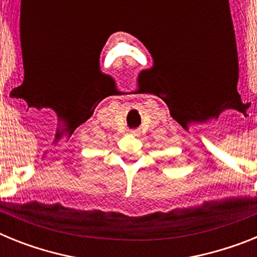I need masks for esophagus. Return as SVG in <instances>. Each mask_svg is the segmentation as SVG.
Here are the masks:
<instances>
[{
    "label": "esophagus",
    "mask_w": 257,
    "mask_h": 257,
    "mask_svg": "<svg viewBox=\"0 0 257 257\" xmlns=\"http://www.w3.org/2000/svg\"><path fill=\"white\" fill-rule=\"evenodd\" d=\"M130 134H131V135H138V134H139V133H138V131H136V130H131Z\"/></svg>",
    "instance_id": "esophagus-1"
}]
</instances>
